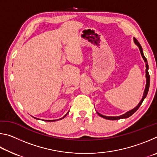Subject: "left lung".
<instances>
[{
    "instance_id": "1",
    "label": "left lung",
    "mask_w": 157,
    "mask_h": 157,
    "mask_svg": "<svg viewBox=\"0 0 157 157\" xmlns=\"http://www.w3.org/2000/svg\"><path fill=\"white\" fill-rule=\"evenodd\" d=\"M134 43L136 44L138 46L139 48V50H140V54H141V56L143 58V59H144L145 62H146V86H145V91H144V94H143V96L142 100H140V102H139V104L134 109H133L131 111H129L128 112H127L126 113L123 114V115L120 116H116V117H111V116H103L102 114L99 113L98 112V114L100 116L102 117V118H104L105 119H108V120H112V121H115V120H118V119H121V118H129V116H131L133 113H134L136 111L139 109V108L140 107V106L141 105L142 102H143V100H144L145 98H146L147 95V93L149 91V87H150V75H149V73H148V64H147V59L145 57L144 55H143V49H142V47L140 46L139 42L138 41L137 39L136 38H134Z\"/></svg>"
}]
</instances>
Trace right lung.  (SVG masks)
<instances>
[{"mask_svg": "<svg viewBox=\"0 0 157 157\" xmlns=\"http://www.w3.org/2000/svg\"><path fill=\"white\" fill-rule=\"evenodd\" d=\"M67 113H66V115H65L64 116H63V118H60V119H58V120H57V121H59V120H61V119H63V118H64V117H65V116H66V115H67ZM36 119H37V118H36ZM55 121H57V120H55ZM48 121V122H53V121H55V120H52V121H47V120H46V121Z\"/></svg>", "mask_w": 157, "mask_h": 157, "instance_id": "1", "label": "right lung"}]
</instances>
